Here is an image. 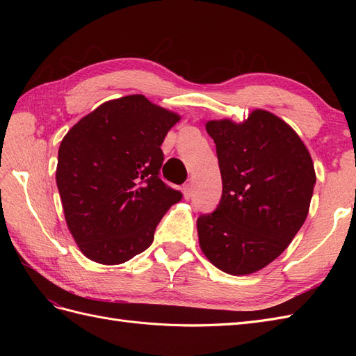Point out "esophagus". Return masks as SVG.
<instances>
[{
  "mask_svg": "<svg viewBox=\"0 0 356 356\" xmlns=\"http://www.w3.org/2000/svg\"><path fill=\"white\" fill-rule=\"evenodd\" d=\"M182 193H184V197L190 199L193 196V186L191 182H187L186 186H182Z\"/></svg>",
  "mask_w": 356,
  "mask_h": 356,
  "instance_id": "esophagus-1",
  "label": "esophagus"
}]
</instances>
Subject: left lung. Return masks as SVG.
<instances>
[{
  "label": "left lung",
  "instance_id": "obj_1",
  "mask_svg": "<svg viewBox=\"0 0 356 356\" xmlns=\"http://www.w3.org/2000/svg\"><path fill=\"white\" fill-rule=\"evenodd\" d=\"M222 195L197 218L208 260L229 275H251L281 255L306 221L316 182L314 161L282 118L252 111L245 122L211 120Z\"/></svg>",
  "mask_w": 356,
  "mask_h": 356
}]
</instances>
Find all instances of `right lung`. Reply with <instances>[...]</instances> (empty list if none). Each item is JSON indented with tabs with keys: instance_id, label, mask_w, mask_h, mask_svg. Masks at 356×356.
I'll return each instance as SVG.
<instances>
[{
	"instance_id": "add662e5",
	"label": "right lung",
	"mask_w": 356,
	"mask_h": 356,
	"mask_svg": "<svg viewBox=\"0 0 356 356\" xmlns=\"http://www.w3.org/2000/svg\"><path fill=\"white\" fill-rule=\"evenodd\" d=\"M179 118L129 95L104 102L63 136L56 184L68 229L89 260L113 266L141 254L182 199L159 177L160 145Z\"/></svg>"
}]
</instances>
